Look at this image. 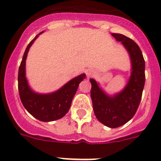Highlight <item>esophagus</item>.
Instances as JSON below:
<instances>
[{"label": "esophagus", "instance_id": "obj_1", "mask_svg": "<svg viewBox=\"0 0 161 161\" xmlns=\"http://www.w3.org/2000/svg\"><path fill=\"white\" fill-rule=\"evenodd\" d=\"M87 76H91V72H90V71H87Z\"/></svg>", "mask_w": 161, "mask_h": 161}]
</instances>
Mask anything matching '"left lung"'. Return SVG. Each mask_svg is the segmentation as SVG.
<instances>
[{
    "instance_id": "1",
    "label": "left lung",
    "mask_w": 161,
    "mask_h": 161,
    "mask_svg": "<svg viewBox=\"0 0 161 161\" xmlns=\"http://www.w3.org/2000/svg\"><path fill=\"white\" fill-rule=\"evenodd\" d=\"M123 43L130 55L132 72L128 83L121 93L109 97L90 79V94L95 116L99 122L110 128L123 126L133 118L141 101L145 83V61L136 42L121 34H111Z\"/></svg>"
}]
</instances>
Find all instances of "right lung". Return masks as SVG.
Masks as SVG:
<instances>
[{
    "label": "right lung",
    "mask_w": 161,
    "mask_h": 161,
    "mask_svg": "<svg viewBox=\"0 0 161 161\" xmlns=\"http://www.w3.org/2000/svg\"><path fill=\"white\" fill-rule=\"evenodd\" d=\"M40 34L28 44L23 55L18 70V92L24 107L32 116L42 122H51L63 118L68 113L72 98L79 84L85 78V74L73 78L55 93L39 94L33 92L25 78V59L30 47Z\"/></svg>",
    "instance_id": "right-lung-1"
}]
</instances>
